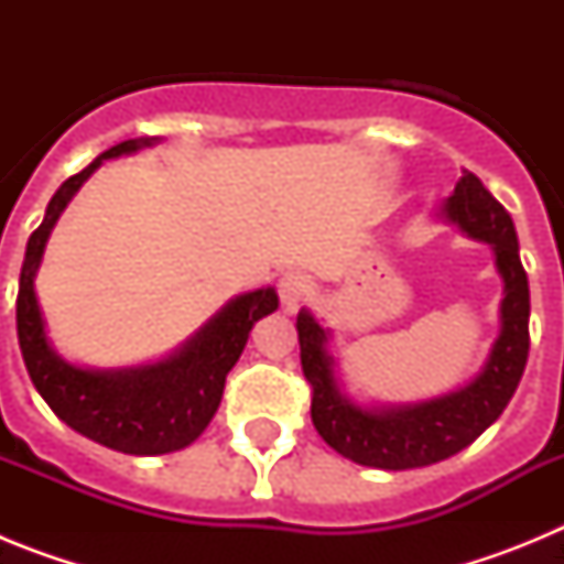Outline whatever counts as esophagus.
<instances>
[{"instance_id": "34e87169", "label": "esophagus", "mask_w": 564, "mask_h": 564, "mask_svg": "<svg viewBox=\"0 0 564 564\" xmlns=\"http://www.w3.org/2000/svg\"><path fill=\"white\" fill-rule=\"evenodd\" d=\"M279 302H282V311L285 313H296L299 305L305 302L307 293H311V276L299 271H288L285 276L279 279Z\"/></svg>"}]
</instances>
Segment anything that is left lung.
<instances>
[{"label":"left lung","mask_w":564,"mask_h":564,"mask_svg":"<svg viewBox=\"0 0 564 564\" xmlns=\"http://www.w3.org/2000/svg\"><path fill=\"white\" fill-rule=\"evenodd\" d=\"M443 212L471 239L488 242L495 251L497 273L502 276L500 336L486 367L463 390L443 398L387 410H361L338 390L333 376V356L327 352L330 333L307 311L296 316L302 372L311 383L313 426L327 446L361 466L401 468L432 466L471 446L502 415L528 361V276L520 262L514 223L506 208L491 197L480 177L463 172Z\"/></svg>","instance_id":"left-lung-1"}]
</instances>
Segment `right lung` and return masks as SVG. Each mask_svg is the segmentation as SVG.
I'll return each mask as SVG.
<instances>
[{
	"label": "right lung",
	"instance_id": "1",
	"mask_svg": "<svg viewBox=\"0 0 564 564\" xmlns=\"http://www.w3.org/2000/svg\"><path fill=\"white\" fill-rule=\"evenodd\" d=\"M152 143L149 138L118 143L62 183L47 203L42 226L28 239L17 296L19 347L39 395L69 430L123 455H166L197 441L220 406L226 376L246 347L253 322L279 307L273 288L242 293L174 356L129 370H84L56 356L33 288L50 231L104 161Z\"/></svg>",
	"mask_w": 564,
	"mask_h": 564
}]
</instances>
